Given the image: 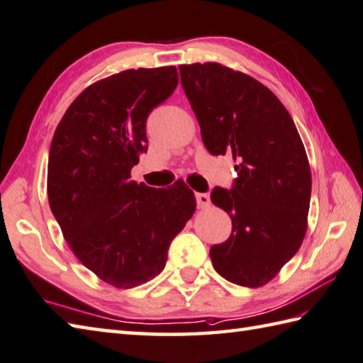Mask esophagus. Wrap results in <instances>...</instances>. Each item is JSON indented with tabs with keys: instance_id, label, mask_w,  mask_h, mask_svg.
Instances as JSON below:
<instances>
[{
	"instance_id": "esophagus-1",
	"label": "esophagus",
	"mask_w": 363,
	"mask_h": 363,
	"mask_svg": "<svg viewBox=\"0 0 363 363\" xmlns=\"http://www.w3.org/2000/svg\"><path fill=\"white\" fill-rule=\"evenodd\" d=\"M196 204H198V208H200V209L208 208V206L211 204L209 195L208 194H196Z\"/></svg>"
}]
</instances>
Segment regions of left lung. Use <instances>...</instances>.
<instances>
[{
    "mask_svg": "<svg viewBox=\"0 0 363 363\" xmlns=\"http://www.w3.org/2000/svg\"><path fill=\"white\" fill-rule=\"evenodd\" d=\"M181 83L214 155L230 154L233 190L211 200L231 217V236L211 247L216 271L231 283L259 288L299 250L308 228L311 172L293 118L253 77L218 62L179 66Z\"/></svg>",
    "mask_w": 363,
    "mask_h": 363,
    "instance_id": "1",
    "label": "left lung"
}]
</instances>
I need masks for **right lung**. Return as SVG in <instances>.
Wrapping results in <instances>:
<instances>
[{
    "mask_svg": "<svg viewBox=\"0 0 363 363\" xmlns=\"http://www.w3.org/2000/svg\"><path fill=\"white\" fill-rule=\"evenodd\" d=\"M174 66L129 69L89 84L56 127L47 195L70 250L108 285L129 289L165 267L168 247L194 216L182 179L168 189L130 179L146 152V119L177 86Z\"/></svg>",
    "mask_w": 363,
    "mask_h": 363,
    "instance_id": "add662e5",
    "label": "right lung"
}]
</instances>
